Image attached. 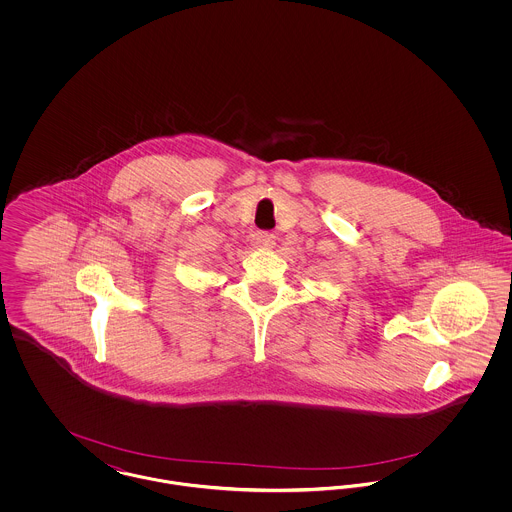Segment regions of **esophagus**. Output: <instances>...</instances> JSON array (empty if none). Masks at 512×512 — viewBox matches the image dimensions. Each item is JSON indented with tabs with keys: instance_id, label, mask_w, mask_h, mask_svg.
Listing matches in <instances>:
<instances>
[{
	"instance_id": "obj_1",
	"label": "esophagus",
	"mask_w": 512,
	"mask_h": 512,
	"mask_svg": "<svg viewBox=\"0 0 512 512\" xmlns=\"http://www.w3.org/2000/svg\"><path fill=\"white\" fill-rule=\"evenodd\" d=\"M274 236L272 234H268V232H259V234H255V238H253V245L255 247H261V249H270V247H274Z\"/></svg>"
}]
</instances>
